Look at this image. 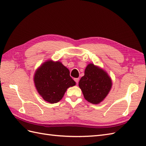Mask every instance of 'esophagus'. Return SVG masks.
Listing matches in <instances>:
<instances>
[{"mask_svg": "<svg viewBox=\"0 0 146 146\" xmlns=\"http://www.w3.org/2000/svg\"><path fill=\"white\" fill-rule=\"evenodd\" d=\"M74 80H75V82H76V83H77V84H78V82H79V78H74Z\"/></svg>", "mask_w": 146, "mask_h": 146, "instance_id": "obj_1", "label": "esophagus"}]
</instances>
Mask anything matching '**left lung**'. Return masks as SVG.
<instances>
[{
	"instance_id": "obj_1",
	"label": "left lung",
	"mask_w": 146,
	"mask_h": 146,
	"mask_svg": "<svg viewBox=\"0 0 146 146\" xmlns=\"http://www.w3.org/2000/svg\"><path fill=\"white\" fill-rule=\"evenodd\" d=\"M84 98L89 102L99 104L107 96L112 87V81L108 73L98 66L90 63L85 75L78 83Z\"/></svg>"
}]
</instances>
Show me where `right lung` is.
I'll return each instance as SVG.
<instances>
[{
	"mask_svg": "<svg viewBox=\"0 0 146 146\" xmlns=\"http://www.w3.org/2000/svg\"><path fill=\"white\" fill-rule=\"evenodd\" d=\"M69 74V69L60 61L47 60L35 71V88L45 101L57 103L63 98L68 88L76 85Z\"/></svg>",
	"mask_w": 146,
	"mask_h": 146,
	"instance_id": "1",
	"label": "right lung"
}]
</instances>
